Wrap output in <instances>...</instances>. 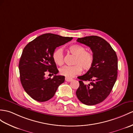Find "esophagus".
I'll return each mask as SVG.
<instances>
[{"mask_svg": "<svg viewBox=\"0 0 133 133\" xmlns=\"http://www.w3.org/2000/svg\"><path fill=\"white\" fill-rule=\"evenodd\" d=\"M73 80L72 78H68V77H65V81L67 82H70L72 81Z\"/></svg>", "mask_w": 133, "mask_h": 133, "instance_id": "esophagus-1", "label": "esophagus"}]
</instances>
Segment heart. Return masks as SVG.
<instances>
[{"instance_id": "b5f03b06", "label": "heart", "mask_w": 133, "mask_h": 133, "mask_svg": "<svg viewBox=\"0 0 133 133\" xmlns=\"http://www.w3.org/2000/svg\"><path fill=\"white\" fill-rule=\"evenodd\" d=\"M68 50L76 56L73 66H64L60 69V73L66 77L71 78L79 74L84 70H88L92 67L94 56L91 51H86L85 47L79 44L70 46ZM52 59L57 65L61 66L64 64V54L61 48H57L52 53Z\"/></svg>"}]
</instances>
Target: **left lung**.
I'll use <instances>...</instances> for the list:
<instances>
[{
  "instance_id": "1",
  "label": "left lung",
  "mask_w": 133,
  "mask_h": 133,
  "mask_svg": "<svg viewBox=\"0 0 133 133\" xmlns=\"http://www.w3.org/2000/svg\"><path fill=\"white\" fill-rule=\"evenodd\" d=\"M77 41L91 48L94 61L88 72L78 77L79 86L76 95L84 104L96 105L107 98L117 79V55L111 45L100 37L92 35L79 38ZM87 81V84L84 82Z\"/></svg>"
}]
</instances>
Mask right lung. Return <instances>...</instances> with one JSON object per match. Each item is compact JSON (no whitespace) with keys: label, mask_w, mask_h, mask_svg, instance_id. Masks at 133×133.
I'll return each instance as SVG.
<instances>
[{"label":"right lung","mask_w":133,"mask_h":133,"mask_svg":"<svg viewBox=\"0 0 133 133\" xmlns=\"http://www.w3.org/2000/svg\"><path fill=\"white\" fill-rule=\"evenodd\" d=\"M72 37L47 33L31 41L25 47L19 61L20 81L24 89L31 98L39 102H46L54 96L65 81L52 59L56 48L70 41ZM47 71L55 74L52 79L44 77Z\"/></svg>","instance_id":"obj_1"}]
</instances>
